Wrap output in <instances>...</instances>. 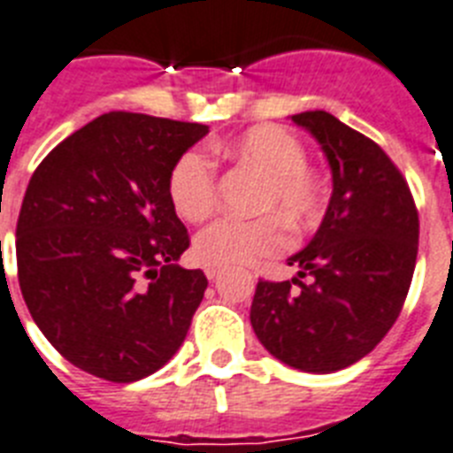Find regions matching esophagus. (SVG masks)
<instances>
[{"instance_id": "obj_1", "label": "esophagus", "mask_w": 453, "mask_h": 453, "mask_svg": "<svg viewBox=\"0 0 453 453\" xmlns=\"http://www.w3.org/2000/svg\"><path fill=\"white\" fill-rule=\"evenodd\" d=\"M220 267H214V265H207V267H204V274H207V279L209 281H214V279H219L220 277Z\"/></svg>"}]
</instances>
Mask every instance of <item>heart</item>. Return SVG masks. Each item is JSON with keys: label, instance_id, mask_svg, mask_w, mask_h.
Returning a JSON list of instances; mask_svg holds the SVG:
<instances>
[{"label": "heart", "instance_id": "obj_1", "mask_svg": "<svg viewBox=\"0 0 453 453\" xmlns=\"http://www.w3.org/2000/svg\"><path fill=\"white\" fill-rule=\"evenodd\" d=\"M214 150L265 176L258 200L260 211L281 213L293 227L310 223L321 211V179L307 167L303 142L281 125L251 127L234 142L214 146ZM167 188L169 200L183 220H207L219 204V172L214 160L202 150L183 153L172 167ZM280 219L276 214H265L251 220H216L197 234L195 256L200 263L214 267H237L279 253L286 246V226Z\"/></svg>", "mask_w": 453, "mask_h": 453}]
</instances>
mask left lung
<instances>
[{
    "mask_svg": "<svg viewBox=\"0 0 453 453\" xmlns=\"http://www.w3.org/2000/svg\"><path fill=\"white\" fill-rule=\"evenodd\" d=\"M321 143L333 197L293 281L256 286L251 326L274 358L303 372L354 365L403 311L418 251V211L405 176L380 143L328 111L293 116Z\"/></svg>",
    "mask_w": 453,
    "mask_h": 453,
    "instance_id": "8db88e82",
    "label": "left lung"
}]
</instances>
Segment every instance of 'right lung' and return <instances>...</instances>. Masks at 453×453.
<instances>
[{
	"mask_svg": "<svg viewBox=\"0 0 453 453\" xmlns=\"http://www.w3.org/2000/svg\"><path fill=\"white\" fill-rule=\"evenodd\" d=\"M207 125L109 111L69 134L29 179L18 214V281L46 340L113 384L179 351L207 277L169 200L176 160Z\"/></svg>",
	"mask_w": 453,
	"mask_h": 453,
	"instance_id": "obj_1",
	"label": "right lung"
}]
</instances>
